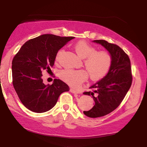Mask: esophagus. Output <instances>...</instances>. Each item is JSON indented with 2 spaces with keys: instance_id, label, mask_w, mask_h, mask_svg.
Masks as SVG:
<instances>
[{
  "instance_id": "1",
  "label": "esophagus",
  "mask_w": 147,
  "mask_h": 147,
  "mask_svg": "<svg viewBox=\"0 0 147 147\" xmlns=\"http://www.w3.org/2000/svg\"><path fill=\"white\" fill-rule=\"evenodd\" d=\"M69 90L71 93H74V94H80V92L79 91V90H75V89H74V88H70Z\"/></svg>"
}]
</instances>
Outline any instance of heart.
Returning <instances> with one entry per match:
<instances>
[{"instance_id": "b5f03b06", "label": "heart", "mask_w": 147, "mask_h": 147, "mask_svg": "<svg viewBox=\"0 0 147 147\" xmlns=\"http://www.w3.org/2000/svg\"><path fill=\"white\" fill-rule=\"evenodd\" d=\"M74 49L80 57L85 58L84 64L92 80L101 79L108 74L112 62L110 52L105 50L97 51L95 47L86 41L78 42L74 45ZM63 52V49L58 51L55 57L57 61ZM59 76L66 83L74 87L81 85L88 77V72L84 69H64L59 71Z\"/></svg>"}]
</instances>
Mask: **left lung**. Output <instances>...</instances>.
<instances>
[{"label": "left lung", "instance_id": "8db88e82", "mask_svg": "<svg viewBox=\"0 0 147 147\" xmlns=\"http://www.w3.org/2000/svg\"><path fill=\"white\" fill-rule=\"evenodd\" d=\"M104 46L112 57L111 67L105 77L96 82L84 94L92 96L95 105L91 110L84 111L88 117L106 115L117 108L125 97L132 82L131 63L129 57L119 46L105 40H94Z\"/></svg>", "mask_w": 147, "mask_h": 147}]
</instances>
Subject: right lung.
Wrapping results in <instances>:
<instances>
[{
  "label": "right lung",
  "mask_w": 147,
  "mask_h": 147,
  "mask_svg": "<svg viewBox=\"0 0 147 147\" xmlns=\"http://www.w3.org/2000/svg\"><path fill=\"white\" fill-rule=\"evenodd\" d=\"M74 37L45 34L27 41L12 61L13 85L22 104L37 113L47 112L57 103L59 96L69 88L65 82L55 79L45 85L42 71L53 67L57 52Z\"/></svg>",
  "instance_id": "obj_1"
}]
</instances>
